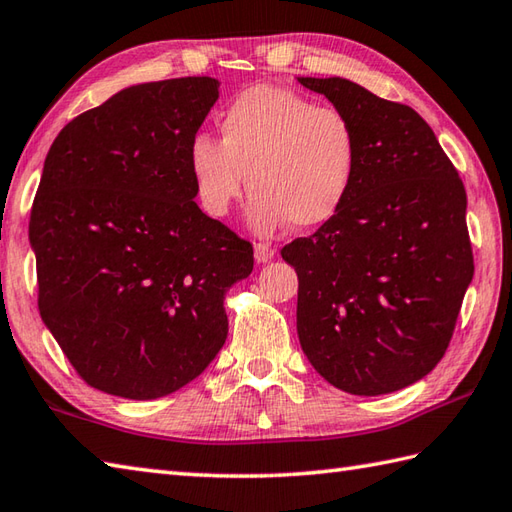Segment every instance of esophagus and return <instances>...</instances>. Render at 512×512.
Here are the masks:
<instances>
[{
  "instance_id": "esophagus-1",
  "label": "esophagus",
  "mask_w": 512,
  "mask_h": 512,
  "mask_svg": "<svg viewBox=\"0 0 512 512\" xmlns=\"http://www.w3.org/2000/svg\"><path fill=\"white\" fill-rule=\"evenodd\" d=\"M275 257V248L268 244H255V262L257 264H266Z\"/></svg>"
}]
</instances>
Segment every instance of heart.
<instances>
[{
  "label": "heart",
  "mask_w": 512,
  "mask_h": 512,
  "mask_svg": "<svg viewBox=\"0 0 512 512\" xmlns=\"http://www.w3.org/2000/svg\"><path fill=\"white\" fill-rule=\"evenodd\" d=\"M219 142L199 133L188 146V168L199 204L210 217H226L253 195L246 222L257 235L284 224L313 228L328 222L353 184L357 139L348 117L315 106L282 86L242 90L217 117Z\"/></svg>",
  "instance_id": "obj_1"
}]
</instances>
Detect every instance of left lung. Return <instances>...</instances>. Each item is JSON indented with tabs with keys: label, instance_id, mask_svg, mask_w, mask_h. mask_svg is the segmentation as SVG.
<instances>
[{
	"label": "left lung",
	"instance_id": "obj_1",
	"mask_svg": "<svg viewBox=\"0 0 512 512\" xmlns=\"http://www.w3.org/2000/svg\"><path fill=\"white\" fill-rule=\"evenodd\" d=\"M297 82L342 110L357 139L344 204L282 248L299 277V344L344 393H395L444 357L473 282L466 190L410 106L344 77Z\"/></svg>",
	"mask_w": 512,
	"mask_h": 512
}]
</instances>
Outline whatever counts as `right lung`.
Listing matches in <instances>:
<instances>
[{
  "instance_id": "right-lung-1",
  "label": "right lung",
  "mask_w": 512,
  "mask_h": 512,
  "mask_svg": "<svg viewBox=\"0 0 512 512\" xmlns=\"http://www.w3.org/2000/svg\"><path fill=\"white\" fill-rule=\"evenodd\" d=\"M213 77L119 90L62 128L30 210L39 315L88 386L157 399L193 382L228 337L226 290L253 246L202 213L188 146Z\"/></svg>"
}]
</instances>
